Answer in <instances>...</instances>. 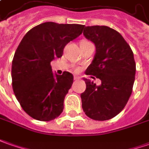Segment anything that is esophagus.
I'll return each instance as SVG.
<instances>
[{"label": "esophagus", "mask_w": 149, "mask_h": 149, "mask_svg": "<svg viewBox=\"0 0 149 149\" xmlns=\"http://www.w3.org/2000/svg\"><path fill=\"white\" fill-rule=\"evenodd\" d=\"M81 79V77H79L77 75H75L74 76V80L75 81H79Z\"/></svg>", "instance_id": "obj_1"}]
</instances>
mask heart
Segmentation results:
<instances>
[{
    "label": "heart",
    "instance_id": "1",
    "mask_svg": "<svg viewBox=\"0 0 149 149\" xmlns=\"http://www.w3.org/2000/svg\"><path fill=\"white\" fill-rule=\"evenodd\" d=\"M89 41H87V40H82L81 42V44H85V43H88Z\"/></svg>",
    "mask_w": 149,
    "mask_h": 149
}]
</instances>
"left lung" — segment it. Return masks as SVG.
Listing matches in <instances>:
<instances>
[{
  "mask_svg": "<svg viewBox=\"0 0 149 149\" xmlns=\"http://www.w3.org/2000/svg\"><path fill=\"white\" fill-rule=\"evenodd\" d=\"M83 34L96 48L86 74L101 81L96 86L83 78L86 85L81 94L83 111L93 120H109L121 113L132 93L136 70L134 54L123 36L109 27L87 26Z\"/></svg>",
  "mask_w": 149,
  "mask_h": 149,
  "instance_id": "obj_1",
  "label": "left lung"
}]
</instances>
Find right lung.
Here are the masks:
<instances>
[{"label": "right lung", "instance_id": "right-lung-1", "mask_svg": "<svg viewBox=\"0 0 149 149\" xmlns=\"http://www.w3.org/2000/svg\"><path fill=\"white\" fill-rule=\"evenodd\" d=\"M84 25L46 22L29 30L12 61V86L24 111L49 121L63 110L64 98L73 82L68 72L54 74L50 62L63 55L64 46L82 33Z\"/></svg>", "mask_w": 149, "mask_h": 149}]
</instances>
